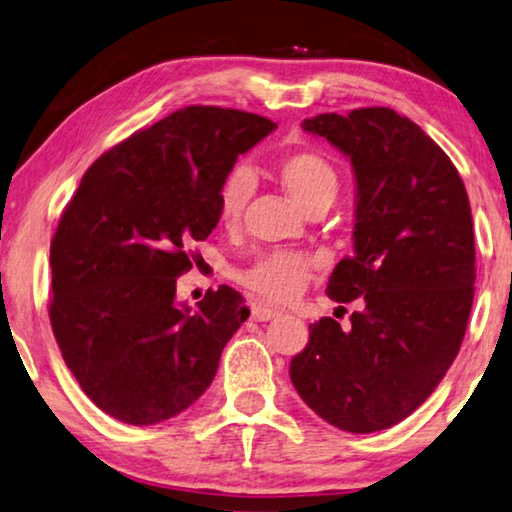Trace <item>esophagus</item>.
<instances>
[{
	"label": "esophagus",
	"instance_id": "esophagus-1",
	"mask_svg": "<svg viewBox=\"0 0 512 512\" xmlns=\"http://www.w3.org/2000/svg\"><path fill=\"white\" fill-rule=\"evenodd\" d=\"M280 312L273 310V307H266V305H253V319L255 321H271V319H278Z\"/></svg>",
	"mask_w": 512,
	"mask_h": 512
}]
</instances>
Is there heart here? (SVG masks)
I'll use <instances>...</instances> for the list:
<instances>
[{"instance_id":"1","label":"heart","mask_w":512,"mask_h":512,"mask_svg":"<svg viewBox=\"0 0 512 512\" xmlns=\"http://www.w3.org/2000/svg\"><path fill=\"white\" fill-rule=\"evenodd\" d=\"M278 177L285 191L300 209L330 207L339 193V173L328 157L314 150H298L282 157ZM253 193V173L246 166H234L218 186V218L232 227L239 223L243 207ZM316 259L294 250H273L259 255L246 271L241 285L269 303H289L314 275Z\"/></svg>"}]
</instances>
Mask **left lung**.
<instances>
[{
  "mask_svg": "<svg viewBox=\"0 0 512 512\" xmlns=\"http://www.w3.org/2000/svg\"><path fill=\"white\" fill-rule=\"evenodd\" d=\"M303 129L353 164V255L326 294L362 307L348 330L330 316L312 323L289 376L328 424L385 431L435 392L460 351L476 280L472 209L444 150L394 109L321 113Z\"/></svg>",
  "mask_w": 512,
  "mask_h": 512,
  "instance_id": "left-lung-1",
  "label": "left lung"
}]
</instances>
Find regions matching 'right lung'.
<instances>
[{"instance_id": "obj_1", "label": "right lung", "mask_w": 512, "mask_h": 512, "mask_svg": "<svg viewBox=\"0 0 512 512\" xmlns=\"http://www.w3.org/2000/svg\"><path fill=\"white\" fill-rule=\"evenodd\" d=\"M275 127L239 109H177L104 152L63 209L52 330L79 387L113 419L159 424L212 385L250 310L223 285L191 312L175 305V285L191 243L218 223V186Z\"/></svg>"}]
</instances>
